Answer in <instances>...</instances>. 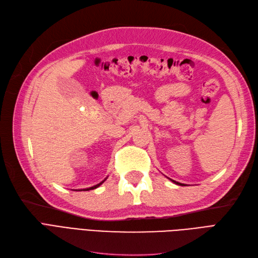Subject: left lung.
Segmentation results:
<instances>
[{
  "instance_id": "1",
  "label": "left lung",
  "mask_w": 258,
  "mask_h": 258,
  "mask_svg": "<svg viewBox=\"0 0 258 258\" xmlns=\"http://www.w3.org/2000/svg\"><path fill=\"white\" fill-rule=\"evenodd\" d=\"M171 179V178H170ZM171 181H172L173 183H175L176 185H181V186H184V184H181V183H178V182H175V181H173V179H171Z\"/></svg>"
}]
</instances>
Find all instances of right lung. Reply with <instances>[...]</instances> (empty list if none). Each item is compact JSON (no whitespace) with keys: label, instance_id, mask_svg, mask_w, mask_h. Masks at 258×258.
<instances>
[{"label":"right lung","instance_id":"right-lung-1","mask_svg":"<svg viewBox=\"0 0 258 258\" xmlns=\"http://www.w3.org/2000/svg\"><path fill=\"white\" fill-rule=\"evenodd\" d=\"M106 179V178H105ZM105 179H103V181L102 182H101V183H99V184H97V185H95V186H92V187H89V188H85V189H79V190H91V189H95V188H97V187H99L101 184H102L104 181H105Z\"/></svg>","mask_w":258,"mask_h":258}]
</instances>
